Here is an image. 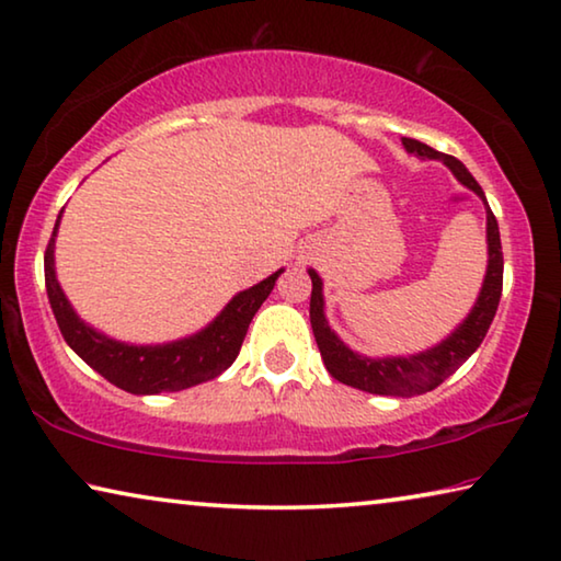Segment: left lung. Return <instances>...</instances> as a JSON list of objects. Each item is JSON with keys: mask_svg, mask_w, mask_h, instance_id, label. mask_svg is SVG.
Wrapping results in <instances>:
<instances>
[{"mask_svg": "<svg viewBox=\"0 0 561 561\" xmlns=\"http://www.w3.org/2000/svg\"><path fill=\"white\" fill-rule=\"evenodd\" d=\"M402 145L409 154H416L420 159H439V162L451 169V174L472 190L479 199L484 202L486 209V274L479 289V297L474 307L469 309L455 332L439 344L430 346L420 354H409V357H364L350 350L340 336L334 334V329L329 327L324 314V295H322V277L314 270H309L312 277V299H309V322H312V332L319 352H322L324 367L334 379H340L342 385L362 389L369 394H385V397H414L432 392L434 387H439L444 379L465 364L477 346L482 344L486 336V329L492 324L500 307L502 297V277H504V256H502V239H500V225L489 209L486 197L482 186L469 174V169L459 162V159L442 154L437 149L422 145V141L402 137Z\"/></svg>", "mask_w": 561, "mask_h": 561, "instance_id": "1", "label": "left lung"}]
</instances>
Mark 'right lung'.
Returning <instances> with one entry per match:
<instances>
[{"mask_svg":"<svg viewBox=\"0 0 561 561\" xmlns=\"http://www.w3.org/2000/svg\"><path fill=\"white\" fill-rule=\"evenodd\" d=\"M59 219L47 252H44V282H47V297L59 332L89 367L129 394L182 392V389L215 379L232 367L239 350H242L249 322L284 272L277 270L254 287L239 291L197 334L167 344H127L112 340L104 332H96L84 319H79L67 295L61 291L55 270V237Z\"/></svg>","mask_w":561,"mask_h":561,"instance_id":"add662e5","label":"right lung"}]
</instances>
